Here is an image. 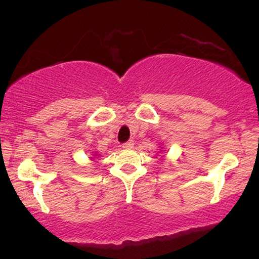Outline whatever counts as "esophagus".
I'll use <instances>...</instances> for the list:
<instances>
[{
  "label": "esophagus",
  "instance_id": "obj_1",
  "mask_svg": "<svg viewBox=\"0 0 259 259\" xmlns=\"http://www.w3.org/2000/svg\"><path fill=\"white\" fill-rule=\"evenodd\" d=\"M133 141H127V143L122 144V148H125V150H131V148H133Z\"/></svg>",
  "mask_w": 259,
  "mask_h": 259
}]
</instances>
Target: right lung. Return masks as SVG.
I'll return each mask as SVG.
<instances>
[{"mask_svg": "<svg viewBox=\"0 0 259 259\" xmlns=\"http://www.w3.org/2000/svg\"><path fill=\"white\" fill-rule=\"evenodd\" d=\"M95 155H97V154H95Z\"/></svg>", "mask_w": 259, "mask_h": 259, "instance_id": "obj_1", "label": "right lung"}]
</instances>
